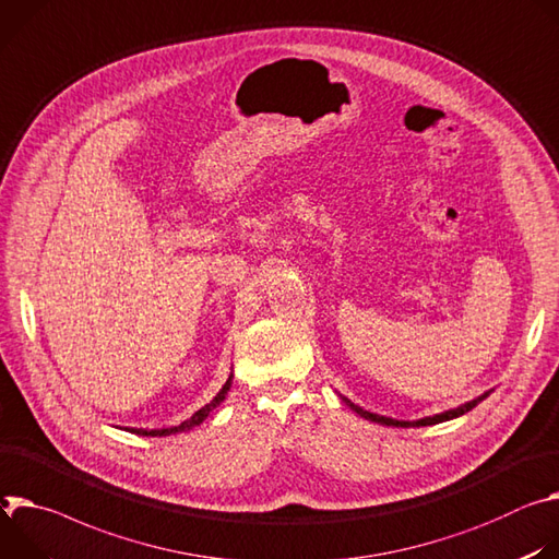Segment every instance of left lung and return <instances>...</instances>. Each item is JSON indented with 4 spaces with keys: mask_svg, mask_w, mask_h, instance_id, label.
I'll return each instance as SVG.
<instances>
[{
    "mask_svg": "<svg viewBox=\"0 0 559 559\" xmlns=\"http://www.w3.org/2000/svg\"><path fill=\"white\" fill-rule=\"evenodd\" d=\"M488 393H484L481 397H477V400H473V402H466V404H462V406H457V408H453V411H447V413H440V415H432V417H424V419H417V421H400V419H391V417H384V415H376V413H368V411H364L361 406H357V404H353L350 400H346V397H342L357 415H361V417H366V419H370V421H380V424H386V426H400V428H408V426H432V424H440V421H447V419H453V417H460V415H464V413H468L471 408H475L484 397H486Z\"/></svg>",
    "mask_w": 559,
    "mask_h": 559,
    "instance_id": "left-lung-1",
    "label": "left lung"
}]
</instances>
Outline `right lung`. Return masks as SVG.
<instances>
[{
    "label": "right lung",
    "instance_id": "obj_1",
    "mask_svg": "<svg viewBox=\"0 0 559 559\" xmlns=\"http://www.w3.org/2000/svg\"><path fill=\"white\" fill-rule=\"evenodd\" d=\"M230 382H233V373H230V378L226 380V384L222 386V391L206 404V406H202L198 413H193L189 419L186 421H181L179 426H173V428H162V430H144V428H129L131 432H138V436H146V438H164V436H170V432H179V430H189V428H193V426H198V424H202L206 417H209V413L219 404V402H224V397H226V393H228V389H230Z\"/></svg>",
    "mask_w": 559,
    "mask_h": 559
}]
</instances>
